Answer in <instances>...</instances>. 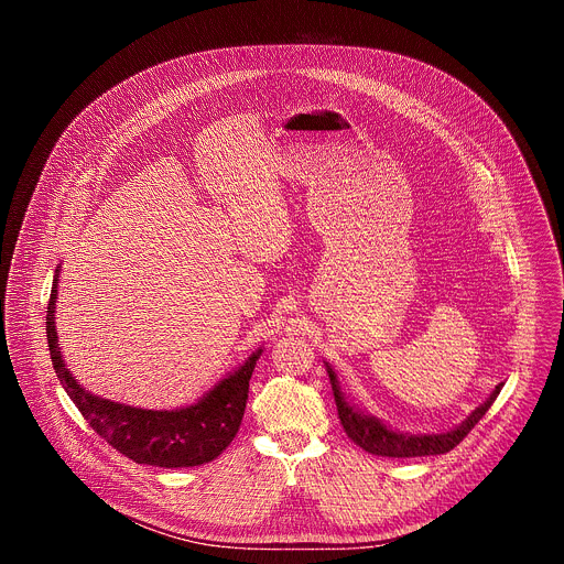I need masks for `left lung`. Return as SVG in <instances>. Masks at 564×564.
<instances>
[{"label": "left lung", "instance_id": "obj_1", "mask_svg": "<svg viewBox=\"0 0 564 564\" xmlns=\"http://www.w3.org/2000/svg\"><path fill=\"white\" fill-rule=\"evenodd\" d=\"M326 364L330 383H333V392H335V401H337V413L341 420V426L346 431V435L364 451L372 453V455H381V457H422V455H442L448 453L451 448H455L466 435L468 431L487 415V411L491 409V404L496 401V397L500 394L502 383H498L494 388V392L487 397L485 404H479L462 424L448 429V431H440V433H404L397 431L390 424H386L383 420H379L377 415L368 413L366 409H359L352 399L346 397L341 381L335 372V368Z\"/></svg>", "mask_w": 564, "mask_h": 564}]
</instances>
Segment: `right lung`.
I'll use <instances>...</instances> for the list:
<instances>
[{
    "label": "right lung",
    "instance_id": "1",
    "mask_svg": "<svg viewBox=\"0 0 564 564\" xmlns=\"http://www.w3.org/2000/svg\"><path fill=\"white\" fill-rule=\"evenodd\" d=\"M59 272L62 265L55 270L51 301L46 307V339L51 361L62 388L73 399L77 411L91 424V429L105 437L107 444L138 464L187 468L216 459L238 433L248 404L250 379L263 346L257 348L243 364H238L231 372H227L218 383H214L194 404L170 411H153L105 399L89 392L73 377L70 368H66L55 328Z\"/></svg>",
    "mask_w": 564,
    "mask_h": 564
}]
</instances>
